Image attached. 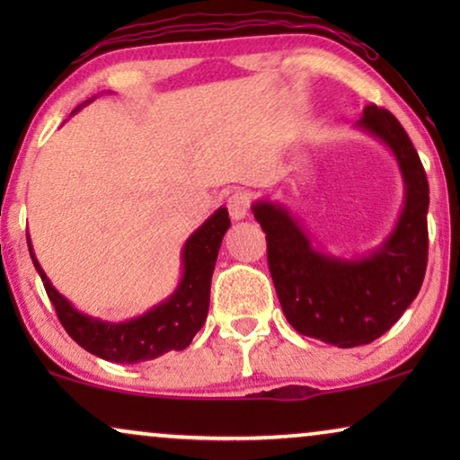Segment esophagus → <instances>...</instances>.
Returning a JSON list of instances; mask_svg holds the SVG:
<instances>
[{
	"label": "esophagus",
	"mask_w": 460,
	"mask_h": 460,
	"mask_svg": "<svg viewBox=\"0 0 460 460\" xmlns=\"http://www.w3.org/2000/svg\"><path fill=\"white\" fill-rule=\"evenodd\" d=\"M249 207H251V197L247 192L243 190H236L234 194H230L228 199V211H230V217L232 219H243L249 216Z\"/></svg>",
	"instance_id": "1"
}]
</instances>
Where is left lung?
<instances>
[{"label": "left lung", "instance_id": "obj_1", "mask_svg": "<svg viewBox=\"0 0 460 460\" xmlns=\"http://www.w3.org/2000/svg\"><path fill=\"white\" fill-rule=\"evenodd\" d=\"M358 128L387 144L404 180V209L379 249L360 260L326 255L282 205L251 207L266 232L270 274L288 324L337 348L367 345L398 323L423 285L429 249V184L411 137L375 104L364 109Z\"/></svg>", "mask_w": 460, "mask_h": 460}]
</instances>
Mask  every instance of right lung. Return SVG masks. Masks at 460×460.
Wrapping results in <instances>:
<instances>
[{
	"mask_svg": "<svg viewBox=\"0 0 460 460\" xmlns=\"http://www.w3.org/2000/svg\"><path fill=\"white\" fill-rule=\"evenodd\" d=\"M77 112V111H73ZM230 228V217L226 207L213 213L194 234L188 238L181 249L184 272L178 288L169 299L155 305L142 316L131 318L128 323H102V320L85 316L75 310L68 301L52 287L43 272L40 261L35 260L29 234V253L33 266L41 276L43 287L56 316L65 331L90 354L102 360L117 364H136L155 360L167 351H181L192 343V337L205 324L209 312L211 276L216 270L219 244L226 230Z\"/></svg>",
	"mask_w": 460,
	"mask_h": 460,
	"instance_id": "1",
	"label": "right lung"
}]
</instances>
